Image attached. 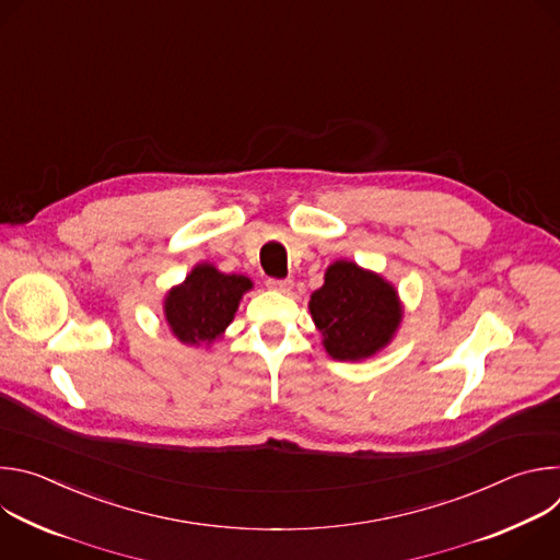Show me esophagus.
<instances>
[{
	"label": "esophagus",
	"mask_w": 560,
	"mask_h": 560,
	"mask_svg": "<svg viewBox=\"0 0 560 560\" xmlns=\"http://www.w3.org/2000/svg\"><path fill=\"white\" fill-rule=\"evenodd\" d=\"M266 285H268L270 290H275V292H281V294H290L292 288H294L292 279H268Z\"/></svg>",
	"instance_id": "1"
}]
</instances>
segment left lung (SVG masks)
<instances>
[{"mask_svg":"<svg viewBox=\"0 0 560 560\" xmlns=\"http://www.w3.org/2000/svg\"><path fill=\"white\" fill-rule=\"evenodd\" d=\"M310 314L337 361H363L387 348L404 322L396 288L378 272L339 259L326 268L324 285L310 296Z\"/></svg>","mask_w":560,"mask_h":560,"instance_id":"left-lung-1","label":"left lung"}]
</instances>
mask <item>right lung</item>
Masks as SVG:
<instances>
[{
    "instance_id": "1",
    "label": "right lung",
    "mask_w": 560,
    "mask_h": 560,
    "mask_svg": "<svg viewBox=\"0 0 560 560\" xmlns=\"http://www.w3.org/2000/svg\"><path fill=\"white\" fill-rule=\"evenodd\" d=\"M253 290L244 275H225L212 264H197L179 285L164 296L166 324L184 346H210L232 324L238 301Z\"/></svg>"
}]
</instances>
